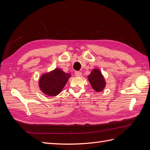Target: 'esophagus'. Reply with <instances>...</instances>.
Wrapping results in <instances>:
<instances>
[{"label": "esophagus", "mask_w": 150, "mask_h": 150, "mask_svg": "<svg viewBox=\"0 0 150 150\" xmlns=\"http://www.w3.org/2000/svg\"><path fill=\"white\" fill-rule=\"evenodd\" d=\"M81 75H82L81 72H79V71H76L75 72V76L76 77H80Z\"/></svg>", "instance_id": "obj_1"}]
</instances>
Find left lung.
<instances>
[{
	"mask_svg": "<svg viewBox=\"0 0 150 150\" xmlns=\"http://www.w3.org/2000/svg\"><path fill=\"white\" fill-rule=\"evenodd\" d=\"M92 88L96 92H100L104 89L106 82L101 72L98 69H94L88 77Z\"/></svg>",
	"mask_w": 150,
	"mask_h": 150,
	"instance_id": "obj_1",
	"label": "left lung"
}]
</instances>
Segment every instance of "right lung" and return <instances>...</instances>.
<instances>
[{
    "label": "right lung",
    "instance_id": "add662e5",
    "mask_svg": "<svg viewBox=\"0 0 150 150\" xmlns=\"http://www.w3.org/2000/svg\"><path fill=\"white\" fill-rule=\"evenodd\" d=\"M71 76V74L65 73L61 69L56 68L40 76L39 81V88L45 94L56 96L61 92Z\"/></svg>",
    "mask_w": 150,
    "mask_h": 150
}]
</instances>
